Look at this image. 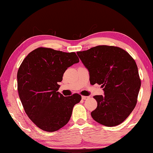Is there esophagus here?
I'll return each mask as SVG.
<instances>
[{
	"instance_id": "1",
	"label": "esophagus",
	"mask_w": 153,
	"mask_h": 153,
	"mask_svg": "<svg viewBox=\"0 0 153 153\" xmlns=\"http://www.w3.org/2000/svg\"><path fill=\"white\" fill-rule=\"evenodd\" d=\"M88 98H89L88 96H82V100H86Z\"/></svg>"
}]
</instances>
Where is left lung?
<instances>
[{"label": "left lung", "mask_w": 153, "mask_h": 153, "mask_svg": "<svg viewBox=\"0 0 153 153\" xmlns=\"http://www.w3.org/2000/svg\"><path fill=\"white\" fill-rule=\"evenodd\" d=\"M76 53L90 73V82L103 88L104 96H95L97 106L94 120L115 126L126 119L137 101L141 79L135 60L119 47L101 45Z\"/></svg>", "instance_id": "1"}]
</instances>
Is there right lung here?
Listing matches in <instances>:
<instances>
[{
	"instance_id": "right-lung-1",
	"label": "right lung",
	"mask_w": 153,
	"mask_h": 153,
	"mask_svg": "<svg viewBox=\"0 0 153 153\" xmlns=\"http://www.w3.org/2000/svg\"><path fill=\"white\" fill-rule=\"evenodd\" d=\"M79 62L75 52H63L40 47L23 59L17 74L18 90L25 112L41 130L57 131L70 120L81 96L64 97L58 82L68 67Z\"/></svg>"
}]
</instances>
